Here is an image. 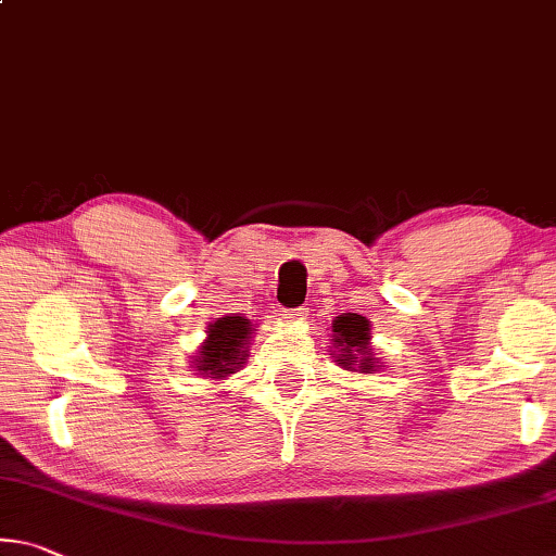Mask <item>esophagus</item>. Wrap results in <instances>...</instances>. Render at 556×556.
<instances>
[{
    "instance_id": "1",
    "label": "esophagus",
    "mask_w": 556,
    "mask_h": 556,
    "mask_svg": "<svg viewBox=\"0 0 556 556\" xmlns=\"http://www.w3.org/2000/svg\"><path fill=\"white\" fill-rule=\"evenodd\" d=\"M306 316V309H289L287 314H285V319L287 321H302Z\"/></svg>"
}]
</instances>
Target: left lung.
<instances>
[{
    "label": "left lung",
    "instance_id": "8db88e82",
    "mask_svg": "<svg viewBox=\"0 0 556 556\" xmlns=\"http://www.w3.org/2000/svg\"><path fill=\"white\" fill-rule=\"evenodd\" d=\"M333 351L339 364L346 371H361L371 374L378 368V358L371 349V329H368V319L361 314H341L333 319Z\"/></svg>",
    "mask_w": 556,
    "mask_h": 556
}]
</instances>
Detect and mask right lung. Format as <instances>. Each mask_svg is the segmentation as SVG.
Returning <instances> with one entry per match:
<instances>
[{
	"mask_svg": "<svg viewBox=\"0 0 556 556\" xmlns=\"http://www.w3.org/2000/svg\"><path fill=\"white\" fill-rule=\"evenodd\" d=\"M252 321L244 316H223L210 324L207 339L202 341L195 364V371L210 378H225L235 374L247 358V341L252 337Z\"/></svg>",
	"mask_w": 556,
	"mask_h": 556,
	"instance_id": "1",
	"label": "right lung"
}]
</instances>
